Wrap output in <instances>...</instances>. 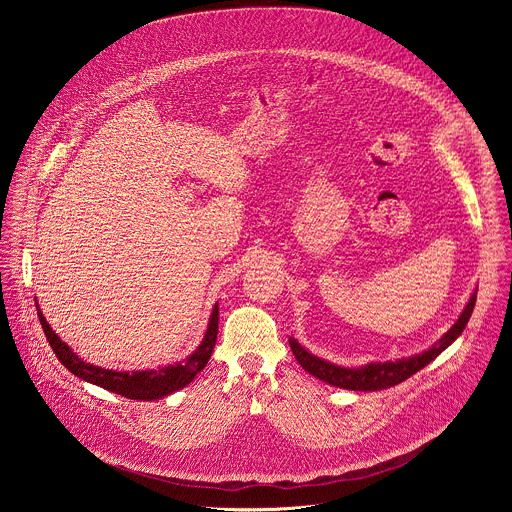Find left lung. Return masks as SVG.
I'll return each instance as SVG.
<instances>
[{
	"label": "left lung",
	"mask_w": 512,
	"mask_h": 512,
	"mask_svg": "<svg viewBox=\"0 0 512 512\" xmlns=\"http://www.w3.org/2000/svg\"><path fill=\"white\" fill-rule=\"evenodd\" d=\"M476 294L478 289H474V294L470 298V302L466 304L464 312L460 314L458 322L437 340L431 348L423 350L421 354H413L409 358H399V360H389V362H371L364 364V367L358 369H346V367H338V364H332L328 360H322L318 356H314L312 352H308L298 340L289 338V346L294 356L298 358V362L302 364V369L308 371L310 375H314L316 379L340 387V389H350V391H381V389H389L395 387L399 383H403L405 379H409L411 375H415L417 371H421L425 364H429L435 356H440L466 328L472 312H474V304H476Z\"/></svg>",
	"instance_id": "left-lung-1"
}]
</instances>
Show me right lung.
Listing matches in <instances>:
<instances>
[{
	"label": "right lung",
	"mask_w": 512,
	"mask_h": 512,
	"mask_svg": "<svg viewBox=\"0 0 512 512\" xmlns=\"http://www.w3.org/2000/svg\"><path fill=\"white\" fill-rule=\"evenodd\" d=\"M38 308V304H36ZM38 318L42 324V330L48 338V344L52 346L56 358L64 364V367L83 381L93 383L97 387H103L111 393H117L127 399H139V401H154L162 399L166 395H172L180 389H184L188 383L194 381V377L206 367V362L212 354V348L216 344V334H218V304L212 308L210 320L206 334L200 342V346L182 362L168 364V367L156 369V371H109L95 367V364L83 360L77 356V352H72V348L62 342L56 332H52L50 324L38 310Z\"/></svg>",
	"instance_id": "right-lung-1"
}]
</instances>
